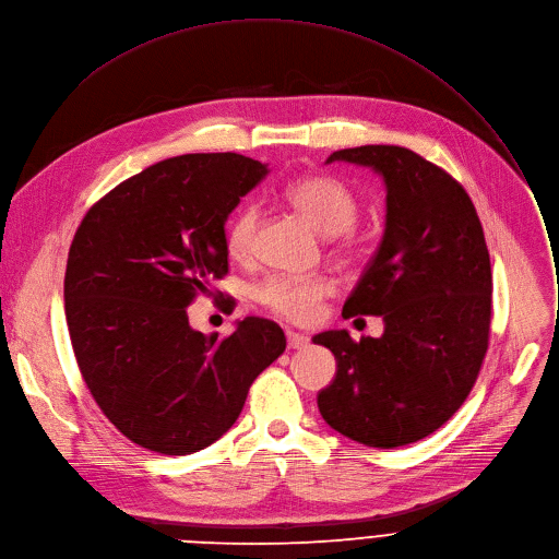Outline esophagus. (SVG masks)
I'll list each match as a JSON object with an SVG mask.
<instances>
[{"label":"esophagus","mask_w":559,"mask_h":559,"mask_svg":"<svg viewBox=\"0 0 559 559\" xmlns=\"http://www.w3.org/2000/svg\"><path fill=\"white\" fill-rule=\"evenodd\" d=\"M310 338L306 334H298V332H287V347L289 349H302L308 347Z\"/></svg>","instance_id":"34e87169"}]
</instances>
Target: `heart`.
Segmentation results:
<instances>
[{"label": "heart", "mask_w": 559, "mask_h": 559, "mask_svg": "<svg viewBox=\"0 0 559 559\" xmlns=\"http://www.w3.org/2000/svg\"><path fill=\"white\" fill-rule=\"evenodd\" d=\"M285 198L325 236H338L357 221V198L352 195V191L343 182L330 176L298 178L285 187ZM257 227V205H245L229 218L225 245L231 259H249ZM332 292V281L323 276H270L257 287V298L261 300V306H265L274 314L296 323H306L321 312V302Z\"/></svg>", "instance_id": "b5f03b06"}]
</instances>
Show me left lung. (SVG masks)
Returning a JSON list of instances; mask_svg holds the SVG:
<instances>
[{
  "label": "left lung",
  "instance_id": "obj_1",
  "mask_svg": "<svg viewBox=\"0 0 559 559\" xmlns=\"http://www.w3.org/2000/svg\"><path fill=\"white\" fill-rule=\"evenodd\" d=\"M370 167L385 185V231L343 319H383L379 338L328 330L312 341L336 359L319 392L323 419L372 448L419 441L473 390L488 349L490 257L466 189L415 151L394 144L341 148L328 163Z\"/></svg>",
  "mask_w": 559,
  "mask_h": 559
}]
</instances>
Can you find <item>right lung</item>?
I'll return each mask as SVG.
<instances>
[{
    "mask_svg": "<svg viewBox=\"0 0 559 559\" xmlns=\"http://www.w3.org/2000/svg\"><path fill=\"white\" fill-rule=\"evenodd\" d=\"M265 176L240 154L167 158L97 200L75 231L64 276L75 359L99 411L146 450L212 445L285 352L274 321L247 317L218 338L187 317L227 274L225 223Z\"/></svg>",
    "mask_w": 559,
    "mask_h": 559,
    "instance_id": "obj_1",
    "label": "right lung"
}]
</instances>
